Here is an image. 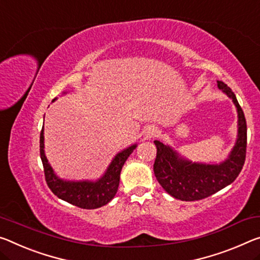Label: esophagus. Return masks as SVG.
<instances>
[{
  "mask_svg": "<svg viewBox=\"0 0 260 260\" xmlns=\"http://www.w3.org/2000/svg\"><path fill=\"white\" fill-rule=\"evenodd\" d=\"M156 133H157V128H156V127H154V126H149L145 129V135L147 138L154 137V135H156Z\"/></svg>",
  "mask_w": 260,
  "mask_h": 260,
  "instance_id": "obj_1",
  "label": "esophagus"
}]
</instances>
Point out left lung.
<instances>
[{"label": "left lung", "instance_id": "8db88e82", "mask_svg": "<svg viewBox=\"0 0 260 260\" xmlns=\"http://www.w3.org/2000/svg\"><path fill=\"white\" fill-rule=\"evenodd\" d=\"M217 88L233 101L237 111V138L228 157L220 163L192 162L169 145L155 140L157 154L154 163L156 179L175 199H205L232 184L243 168L246 151V121L232 89L217 81Z\"/></svg>", "mask_w": 260, "mask_h": 260}]
</instances>
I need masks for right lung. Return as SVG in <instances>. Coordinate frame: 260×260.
I'll return each mask as SVG.
<instances>
[{
  "instance_id": "obj_1",
  "label": "right lung",
  "mask_w": 260,
  "mask_h": 260,
  "mask_svg": "<svg viewBox=\"0 0 260 260\" xmlns=\"http://www.w3.org/2000/svg\"><path fill=\"white\" fill-rule=\"evenodd\" d=\"M67 93V92H63ZM56 98L53 100L55 102ZM138 143L119 151L111 160L109 167L101 178L96 180H67L57 176L45 155L44 126L40 133V157L44 166L45 178L48 187L61 200L84 209L100 208L109 204L118 191L120 182V172L126 159L137 148Z\"/></svg>"
}]
</instances>
